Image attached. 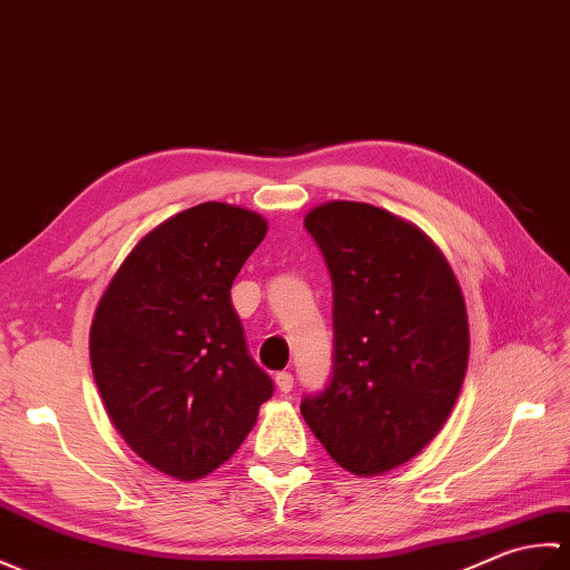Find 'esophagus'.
<instances>
[{"instance_id": "obj_1", "label": "esophagus", "mask_w": 570, "mask_h": 570, "mask_svg": "<svg viewBox=\"0 0 570 570\" xmlns=\"http://www.w3.org/2000/svg\"><path fill=\"white\" fill-rule=\"evenodd\" d=\"M275 385H277V390H281V392H289V390H293V385H295L293 373H287V371L275 373Z\"/></svg>"}]
</instances>
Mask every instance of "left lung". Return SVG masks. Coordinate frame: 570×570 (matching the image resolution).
<instances>
[{
	"mask_svg": "<svg viewBox=\"0 0 570 570\" xmlns=\"http://www.w3.org/2000/svg\"><path fill=\"white\" fill-rule=\"evenodd\" d=\"M305 226L334 283V377L299 412L341 468L381 475L453 412L471 351L465 299L444 253L397 214L334 199Z\"/></svg>",
	"mask_w": 570,
	"mask_h": 570,
	"instance_id": "8db88e82",
	"label": "left lung"
}]
</instances>
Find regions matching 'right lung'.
I'll return each instance as SVG.
<instances>
[{
	"instance_id": "right-lung-1",
	"label": "right lung",
	"mask_w": 570,
	"mask_h": 570,
	"mask_svg": "<svg viewBox=\"0 0 570 570\" xmlns=\"http://www.w3.org/2000/svg\"><path fill=\"white\" fill-rule=\"evenodd\" d=\"M265 234L250 209L189 207L141 236L97 302L90 363L105 410L136 456L170 478L217 471L273 395L232 305Z\"/></svg>"
}]
</instances>
